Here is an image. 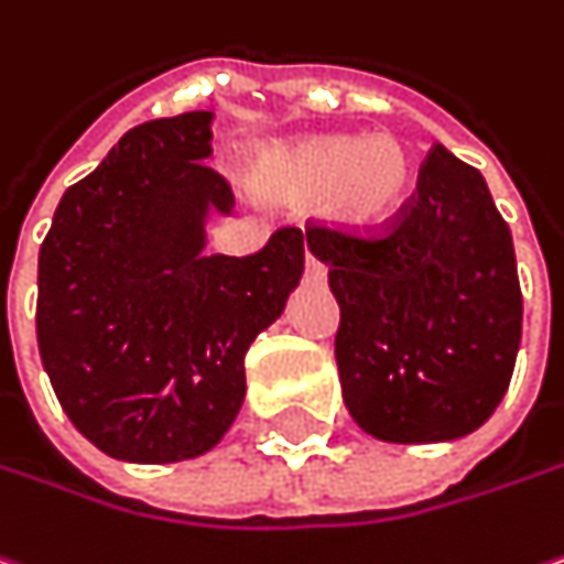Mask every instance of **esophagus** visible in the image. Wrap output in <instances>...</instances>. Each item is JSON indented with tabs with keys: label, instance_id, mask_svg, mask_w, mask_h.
Wrapping results in <instances>:
<instances>
[{
	"label": "esophagus",
	"instance_id": "obj_1",
	"mask_svg": "<svg viewBox=\"0 0 564 564\" xmlns=\"http://www.w3.org/2000/svg\"><path fill=\"white\" fill-rule=\"evenodd\" d=\"M306 278L308 281H325V264L306 249Z\"/></svg>",
	"mask_w": 564,
	"mask_h": 564
}]
</instances>
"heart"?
Listing matches in <instances>:
<instances>
[{"label": "heart", "mask_w": 564, "mask_h": 564, "mask_svg": "<svg viewBox=\"0 0 564 564\" xmlns=\"http://www.w3.org/2000/svg\"><path fill=\"white\" fill-rule=\"evenodd\" d=\"M264 198L322 208L347 230H379L410 195L413 158L394 135H312L264 151L252 166Z\"/></svg>", "instance_id": "heart-1"}]
</instances>
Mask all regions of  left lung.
Wrapping results in <instances>:
<instances>
[{
  "label": "left lung",
  "mask_w": 564,
  "mask_h": 564,
  "mask_svg": "<svg viewBox=\"0 0 564 564\" xmlns=\"http://www.w3.org/2000/svg\"><path fill=\"white\" fill-rule=\"evenodd\" d=\"M328 264L334 356L356 426L429 445L479 429L508 391L524 300L511 230L489 185L442 144L416 192L372 236L306 227Z\"/></svg>",
  "instance_id": "1"
}]
</instances>
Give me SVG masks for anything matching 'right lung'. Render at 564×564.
Here are the masks:
<instances>
[{
  "label": "right lung",
  "mask_w": 564,
  "mask_h": 564,
  "mask_svg": "<svg viewBox=\"0 0 564 564\" xmlns=\"http://www.w3.org/2000/svg\"><path fill=\"white\" fill-rule=\"evenodd\" d=\"M214 112L151 119L62 195L40 246L37 347L65 416L104 454L173 464L210 452L246 398V350L303 278V230L256 256H205L234 192Z\"/></svg>",
  "instance_id": "add662e5"
}]
</instances>
